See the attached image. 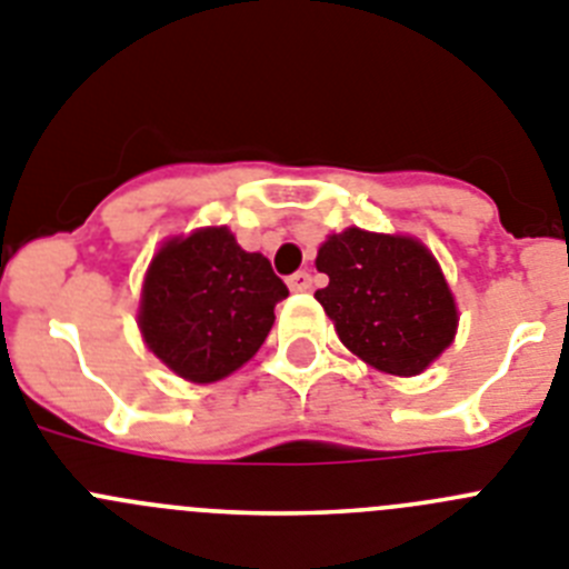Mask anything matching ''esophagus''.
<instances>
[{
	"instance_id": "obj_1",
	"label": "esophagus",
	"mask_w": 569,
	"mask_h": 569,
	"mask_svg": "<svg viewBox=\"0 0 569 569\" xmlns=\"http://www.w3.org/2000/svg\"><path fill=\"white\" fill-rule=\"evenodd\" d=\"M286 283H289L291 291H309L311 289V274L300 269V272L289 274V280H286Z\"/></svg>"
}]
</instances>
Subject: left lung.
<instances>
[{
    "instance_id": "1",
    "label": "left lung",
    "mask_w": 569,
    "mask_h": 569,
    "mask_svg": "<svg viewBox=\"0 0 569 569\" xmlns=\"http://www.w3.org/2000/svg\"><path fill=\"white\" fill-rule=\"evenodd\" d=\"M329 286L315 297L342 346L368 366L411 377L457 335V306L433 254L413 238L346 229L317 252Z\"/></svg>"
}]
</instances>
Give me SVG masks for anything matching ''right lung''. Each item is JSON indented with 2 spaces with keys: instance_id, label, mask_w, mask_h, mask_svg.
Listing matches in <instances>:
<instances>
[{
  "instance_id": "1",
  "label": "right lung",
  "mask_w": 569,
  "mask_h": 569,
  "mask_svg": "<svg viewBox=\"0 0 569 569\" xmlns=\"http://www.w3.org/2000/svg\"><path fill=\"white\" fill-rule=\"evenodd\" d=\"M283 297L289 289L263 254L243 252L227 227L198 229L152 258L138 326L178 377L214 382L252 360Z\"/></svg>"
}]
</instances>
